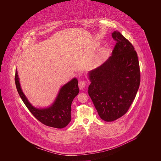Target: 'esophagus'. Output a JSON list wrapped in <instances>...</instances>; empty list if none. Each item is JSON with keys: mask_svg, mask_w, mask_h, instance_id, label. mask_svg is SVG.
I'll list each match as a JSON object with an SVG mask.
<instances>
[{"mask_svg": "<svg viewBox=\"0 0 161 161\" xmlns=\"http://www.w3.org/2000/svg\"><path fill=\"white\" fill-rule=\"evenodd\" d=\"M86 85V84L85 81L81 80V81H80V82H79V89H80V90H83V89L85 88Z\"/></svg>", "mask_w": 161, "mask_h": 161, "instance_id": "esophagus-1", "label": "esophagus"}]
</instances>
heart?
<instances>
[{"mask_svg":"<svg viewBox=\"0 0 161 161\" xmlns=\"http://www.w3.org/2000/svg\"><path fill=\"white\" fill-rule=\"evenodd\" d=\"M100 58H103V54L102 53H101L100 54Z\"/></svg>","mask_w":161,"mask_h":161,"instance_id":"obj_1","label":"heart"}]
</instances>
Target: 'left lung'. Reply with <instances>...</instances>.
I'll list each match as a JSON object with an SVG mask.
<instances>
[{
    "mask_svg": "<svg viewBox=\"0 0 161 161\" xmlns=\"http://www.w3.org/2000/svg\"><path fill=\"white\" fill-rule=\"evenodd\" d=\"M112 56L89 73L88 93L100 117L113 121L125 115L135 98L140 84L138 55L132 44L119 31Z\"/></svg>",
    "mask_w": 161,
    "mask_h": 161,
    "instance_id": "1",
    "label": "left lung"
}]
</instances>
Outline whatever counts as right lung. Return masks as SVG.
I'll return each mask as SVG.
<instances>
[{
	"instance_id": "add662e5",
	"label": "right lung",
	"mask_w": 161,
	"mask_h": 161,
	"mask_svg": "<svg viewBox=\"0 0 161 161\" xmlns=\"http://www.w3.org/2000/svg\"><path fill=\"white\" fill-rule=\"evenodd\" d=\"M15 81L17 91L23 103L38 121L47 126L56 128H64L69 124L71 120V104L79 92L78 81L76 78L72 79L63 86L53 103L45 108H35L29 102L21 89L17 69Z\"/></svg>"
}]
</instances>
